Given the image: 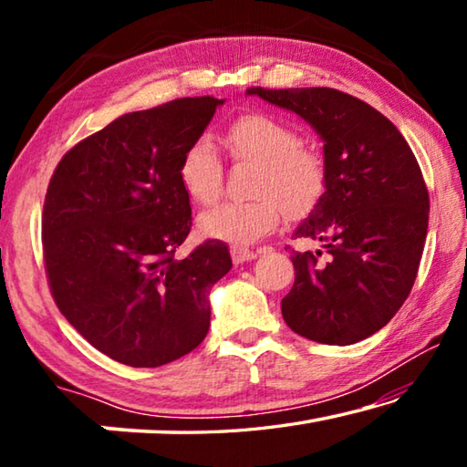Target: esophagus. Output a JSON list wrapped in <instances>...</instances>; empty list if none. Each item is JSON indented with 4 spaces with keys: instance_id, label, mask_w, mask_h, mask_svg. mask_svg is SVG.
I'll use <instances>...</instances> for the list:
<instances>
[{
    "instance_id": "esophagus-1",
    "label": "esophagus",
    "mask_w": 467,
    "mask_h": 467,
    "mask_svg": "<svg viewBox=\"0 0 467 467\" xmlns=\"http://www.w3.org/2000/svg\"><path fill=\"white\" fill-rule=\"evenodd\" d=\"M231 255H233V262L234 264H244V262H251V259L257 257L255 251L251 249H244V247H231Z\"/></svg>"
}]
</instances>
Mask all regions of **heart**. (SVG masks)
<instances>
[{"label": "heart", "mask_w": 467, "mask_h": 467, "mask_svg": "<svg viewBox=\"0 0 467 467\" xmlns=\"http://www.w3.org/2000/svg\"><path fill=\"white\" fill-rule=\"evenodd\" d=\"M226 146L234 161L255 162L251 192L257 197L224 202L200 218L208 239L251 244L288 218H303L321 202L327 185V164L317 148L303 144L292 125L272 115L249 113L226 130ZM179 181L192 202L214 203L223 193L224 169L210 140H195L179 162Z\"/></svg>", "instance_id": "obj_1"}]
</instances>
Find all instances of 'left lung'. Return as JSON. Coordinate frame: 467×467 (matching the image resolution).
Here are the masks:
<instances>
[{
  "instance_id": "obj_1",
  "label": "left lung",
  "mask_w": 467,
  "mask_h": 467,
  "mask_svg": "<svg viewBox=\"0 0 467 467\" xmlns=\"http://www.w3.org/2000/svg\"><path fill=\"white\" fill-rule=\"evenodd\" d=\"M247 94L311 123L327 164L326 193L295 231L323 251H295L282 317L313 342H360L400 311L420 265L431 202L416 156L387 117L346 92L253 86Z\"/></svg>"
}]
</instances>
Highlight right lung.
Returning <instances> with one entry per match:
<instances>
[{
	"label": "right lung",
	"mask_w": 467,
	"mask_h": 467,
	"mask_svg": "<svg viewBox=\"0 0 467 467\" xmlns=\"http://www.w3.org/2000/svg\"><path fill=\"white\" fill-rule=\"evenodd\" d=\"M224 100L177 99L121 115L61 158L43 205L55 305L121 365L162 367L203 342L210 288L233 267L223 241L175 253L192 231L185 150Z\"/></svg>",
	"instance_id": "obj_1"
}]
</instances>
